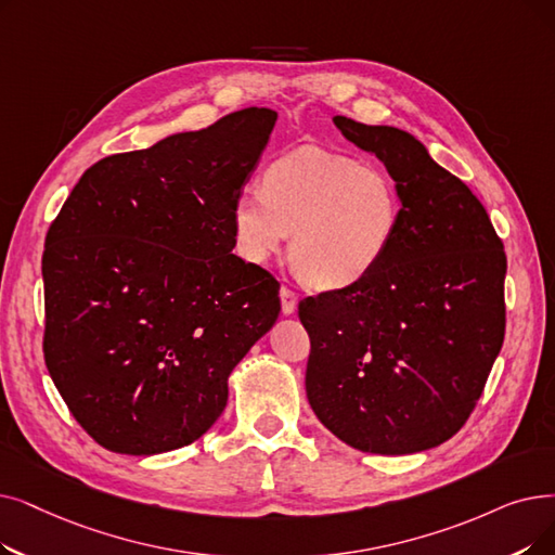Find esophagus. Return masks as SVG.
Listing matches in <instances>:
<instances>
[{
	"mask_svg": "<svg viewBox=\"0 0 555 555\" xmlns=\"http://www.w3.org/2000/svg\"><path fill=\"white\" fill-rule=\"evenodd\" d=\"M279 297H281V310H283V315H295V310H297V295L291 291V287H281L279 291Z\"/></svg>",
	"mask_w": 555,
	"mask_h": 555,
	"instance_id": "34e87169",
	"label": "esophagus"
}]
</instances>
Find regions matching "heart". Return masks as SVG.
Returning <instances> with one entry per match:
<instances>
[{
    "label": "heart",
    "mask_w": 555,
    "mask_h": 555,
    "mask_svg": "<svg viewBox=\"0 0 555 555\" xmlns=\"http://www.w3.org/2000/svg\"><path fill=\"white\" fill-rule=\"evenodd\" d=\"M401 190L385 167L318 147L276 158L258 192L233 199L235 251L268 264L291 235V262L312 291L365 281L388 256L401 222Z\"/></svg>",
    "instance_id": "1"
}]
</instances>
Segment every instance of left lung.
<instances>
[{"instance_id":"8db88e82","label":"left lung","mask_w":555,"mask_h":555,"mask_svg":"<svg viewBox=\"0 0 555 555\" xmlns=\"http://www.w3.org/2000/svg\"><path fill=\"white\" fill-rule=\"evenodd\" d=\"M333 122L385 165L403 206L388 256L365 281L299 304L306 397L358 451H426L461 430L501 351L503 245L483 204L413 133Z\"/></svg>"}]
</instances>
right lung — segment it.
<instances>
[{"mask_svg": "<svg viewBox=\"0 0 555 555\" xmlns=\"http://www.w3.org/2000/svg\"><path fill=\"white\" fill-rule=\"evenodd\" d=\"M276 125L235 111L83 172L42 254L44 363L88 436L154 455L218 422L279 320V283L231 254V206Z\"/></svg>", "mask_w": 555, "mask_h": 555, "instance_id": "1", "label": "right lung"}]
</instances>
